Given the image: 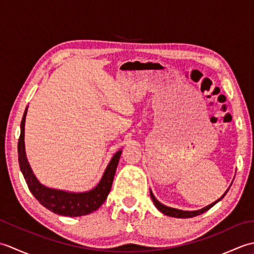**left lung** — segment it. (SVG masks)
Here are the masks:
<instances>
[{"label":"left lung","mask_w":254,"mask_h":254,"mask_svg":"<svg viewBox=\"0 0 254 254\" xmlns=\"http://www.w3.org/2000/svg\"><path fill=\"white\" fill-rule=\"evenodd\" d=\"M226 193H227V191H226L224 195L220 197V198H218L217 201H215L214 203L207 205L206 207H204L202 209H198V210H182V209H177V208H172V207H169V206H166V205L161 204L159 201H157V199H156V197L154 196V194L152 193V191H150V197H152L153 202L155 204V206L157 207L161 213H164L165 215H167V216L177 217V218H190V217L197 216V215H201L204 212H206V210H208L210 207H213L215 204H216L218 201H220V199H222L226 195Z\"/></svg>","instance_id":"1"}]
</instances>
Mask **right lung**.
<instances>
[{"label":"right lung","mask_w":254,"mask_h":254,"mask_svg":"<svg viewBox=\"0 0 254 254\" xmlns=\"http://www.w3.org/2000/svg\"><path fill=\"white\" fill-rule=\"evenodd\" d=\"M26 115L27 108L24 112L23 120H21L20 123V135L17 146L18 163L27 186H28L32 195L40 202L41 205H44L46 208L56 214L63 215V216H83V215H88L95 212L96 209H98L102 203L106 201L108 194H109L111 190L113 178H115L122 150H118L115 156H113L98 186L95 187L93 190L82 193H75L48 188L38 181L26 157L24 142Z\"/></svg>","instance_id":"add662e5"}]
</instances>
